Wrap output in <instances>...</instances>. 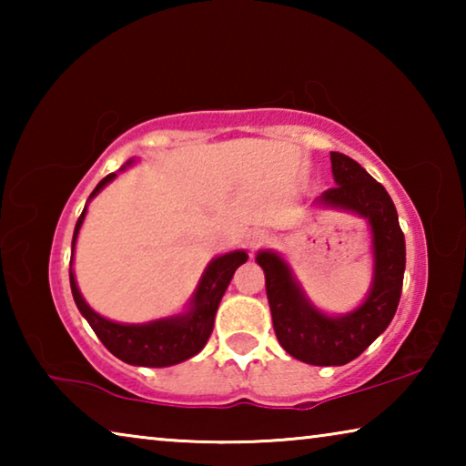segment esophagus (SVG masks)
<instances>
[{
	"label": "esophagus",
	"mask_w": 466,
	"mask_h": 466,
	"mask_svg": "<svg viewBox=\"0 0 466 466\" xmlns=\"http://www.w3.org/2000/svg\"><path fill=\"white\" fill-rule=\"evenodd\" d=\"M263 242H267V234L265 232H255V234L250 236V247L252 248H258Z\"/></svg>",
	"instance_id": "obj_1"
}]
</instances>
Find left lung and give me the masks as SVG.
I'll return each mask as SVG.
<instances>
[{"instance_id": "left-lung-1", "label": "left lung", "mask_w": 466, "mask_h": 466, "mask_svg": "<svg viewBox=\"0 0 466 466\" xmlns=\"http://www.w3.org/2000/svg\"><path fill=\"white\" fill-rule=\"evenodd\" d=\"M330 164L337 185L322 193L319 203L356 211L372 226L376 265L366 302L347 317H327L304 298L278 255H257L278 341L291 358L312 366H343L356 360L390 325L405 275V236L390 195L350 156L330 152Z\"/></svg>"}]
</instances>
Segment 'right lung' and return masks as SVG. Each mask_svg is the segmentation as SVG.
Segmentation results:
<instances>
[{"label":"right lung","instance_id":"right-lung-1","mask_svg":"<svg viewBox=\"0 0 466 466\" xmlns=\"http://www.w3.org/2000/svg\"><path fill=\"white\" fill-rule=\"evenodd\" d=\"M115 178V172H110L94 188L92 195H96L102 187ZM86 209L77 218L72 247L76 244L77 232L84 222ZM248 255L244 250L228 252L224 257H218L211 261L208 271L203 273L199 288L193 296L191 310L183 317L164 319L149 322V325H119V322L102 319L84 302L80 289L76 286L72 263H69V283H72V294L76 299L77 310L84 314L94 333L102 341V345L113 353L115 358L123 360L131 366H147V368H164L172 364H180L195 353H199L214 330L216 310L222 299L224 291L230 283L234 271L242 263H247Z\"/></svg>","mask_w":466,"mask_h":466}]
</instances>
